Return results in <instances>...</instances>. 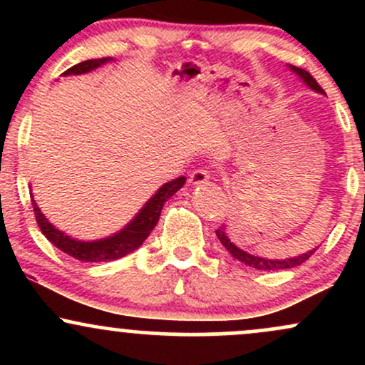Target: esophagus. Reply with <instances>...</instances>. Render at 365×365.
I'll return each instance as SVG.
<instances>
[{
  "label": "esophagus",
  "mask_w": 365,
  "mask_h": 365,
  "mask_svg": "<svg viewBox=\"0 0 365 365\" xmlns=\"http://www.w3.org/2000/svg\"><path fill=\"white\" fill-rule=\"evenodd\" d=\"M209 178H211L209 177V171L204 168H199L192 171L190 177H188V182H190V185H202V183H206Z\"/></svg>",
  "instance_id": "esophagus-1"
}]
</instances>
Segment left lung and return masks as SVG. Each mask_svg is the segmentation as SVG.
<instances>
[{
    "label": "left lung",
    "instance_id": "obj_1",
    "mask_svg": "<svg viewBox=\"0 0 365 365\" xmlns=\"http://www.w3.org/2000/svg\"><path fill=\"white\" fill-rule=\"evenodd\" d=\"M288 68H290L293 73L299 75L300 81H302L305 86L309 87V89L319 92V94H324V91L321 89L319 83L314 81V77L311 73L305 72V70H302V68H297V66H293V65H288ZM216 235H217V238H220V242L223 244L225 249L228 250L233 257L238 259L240 262L247 264V266L255 267V269H261V271L290 269V267L300 266V264L307 261V259L314 254V250H316V249H312V250H309V252L295 255V257H288V259H267V257H259V255L249 254V252H245V250H242L240 247H237L232 240H230L228 233H226V226H220V228L216 230Z\"/></svg>",
    "mask_w": 365,
    "mask_h": 365
}]
</instances>
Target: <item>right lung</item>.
Wrapping results in <instances>:
<instances>
[{"label":"right lung","mask_w":365,"mask_h":365,"mask_svg":"<svg viewBox=\"0 0 365 365\" xmlns=\"http://www.w3.org/2000/svg\"><path fill=\"white\" fill-rule=\"evenodd\" d=\"M113 61V58H98V60H87L78 63V65L72 66V68L66 70L63 75H82L89 73L92 70L99 68V66L106 65V63ZM185 177H180L171 180V182L165 183L158 188V192L154 194L148 202L142 206V209L137 212L127 226L120 230V232L113 233V235L106 238H99V240H78L66 235L65 232L58 230L56 226L51 225V221L41 212L39 206L34 200V195L31 194L32 199V207H34L37 225H39L43 235L48 238L54 247L63 250L65 254L72 255V257L78 259L82 262H108L115 261V259L125 257V255L137 250L144 244L145 238L149 237V233L153 232L154 226L158 225L159 216H161V209L165 206L166 200L170 197H173L180 188L185 183Z\"/></svg>","instance_id":"1"}]
</instances>
